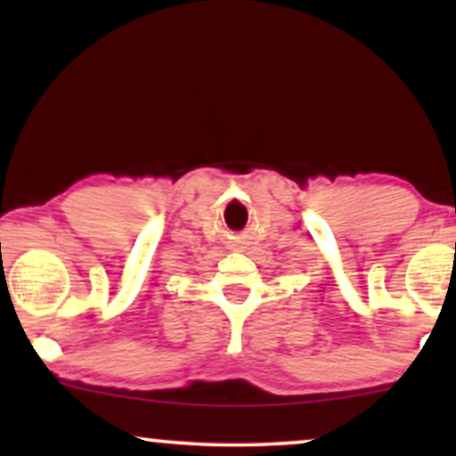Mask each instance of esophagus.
I'll return each mask as SVG.
<instances>
[{"instance_id": "1", "label": "esophagus", "mask_w": 456, "mask_h": 456, "mask_svg": "<svg viewBox=\"0 0 456 456\" xmlns=\"http://www.w3.org/2000/svg\"><path fill=\"white\" fill-rule=\"evenodd\" d=\"M236 251H240V245H239V248H236Z\"/></svg>"}]
</instances>
